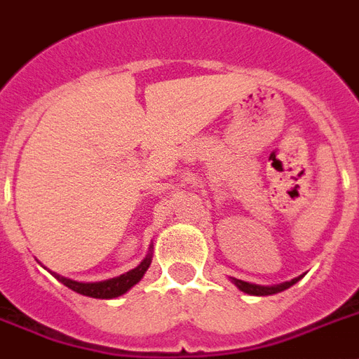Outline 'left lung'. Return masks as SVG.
Wrapping results in <instances>:
<instances>
[{
    "instance_id": "left-lung-1",
    "label": "left lung",
    "mask_w": 359,
    "mask_h": 359,
    "mask_svg": "<svg viewBox=\"0 0 359 359\" xmlns=\"http://www.w3.org/2000/svg\"><path fill=\"white\" fill-rule=\"evenodd\" d=\"M301 277H303V275H299V277H295V279H292V280H286V283L273 284V286H262V284L245 283V280L235 279V277H229V279H231V283L235 284L236 288L240 290V292L248 293V295H257V297H262V295H273V293H279V292H284V290H288L290 286H293V284L297 283V280H301Z\"/></svg>"
}]
</instances>
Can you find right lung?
<instances>
[{"label":"right lung","mask_w":359,"mask_h":359,"mask_svg":"<svg viewBox=\"0 0 359 359\" xmlns=\"http://www.w3.org/2000/svg\"><path fill=\"white\" fill-rule=\"evenodd\" d=\"M152 250L154 248L150 245L147 257L141 260V264L135 266L133 269L119 275V277H114V279L108 280H99V283H79V280L62 277V275L55 273L51 269H47V271H51V275H55V279H58L64 286H67V288L73 290V292L80 293V295H86V297L93 299H115L128 292L130 288H133L139 280L143 279V275L147 273V269L150 268V262H152Z\"/></svg>","instance_id":"right-lung-1"}]
</instances>
